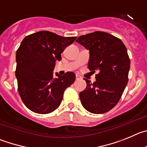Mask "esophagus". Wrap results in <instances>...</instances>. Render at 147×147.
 I'll return each instance as SVG.
<instances>
[{
	"label": "esophagus",
	"instance_id": "34e87169",
	"mask_svg": "<svg viewBox=\"0 0 147 147\" xmlns=\"http://www.w3.org/2000/svg\"><path fill=\"white\" fill-rule=\"evenodd\" d=\"M80 78H80L79 75H76V80H78V79H80Z\"/></svg>",
	"mask_w": 147,
	"mask_h": 147
}]
</instances>
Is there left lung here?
Masks as SVG:
<instances>
[{
    "instance_id": "obj_1",
    "label": "left lung",
    "mask_w": 147,
    "mask_h": 147,
    "mask_svg": "<svg viewBox=\"0 0 147 147\" xmlns=\"http://www.w3.org/2000/svg\"><path fill=\"white\" fill-rule=\"evenodd\" d=\"M76 42L89 51V70L98 71L93 83L85 79L86 88L80 93L82 105L90 113H106L119 102L127 84L130 61L126 47L102 31L80 36Z\"/></svg>"
}]
</instances>
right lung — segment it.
Segmentation results:
<instances>
[{"label": "right lung", "instance_id": "obj_1", "mask_svg": "<svg viewBox=\"0 0 147 147\" xmlns=\"http://www.w3.org/2000/svg\"><path fill=\"white\" fill-rule=\"evenodd\" d=\"M76 36L64 37L42 31L30 34L21 42L16 53L15 75L18 92L29 110L47 114L59 108L67 87L75 82V75L55 73L56 61H61L64 49L75 42Z\"/></svg>", "mask_w": 147, "mask_h": 147}]
</instances>
